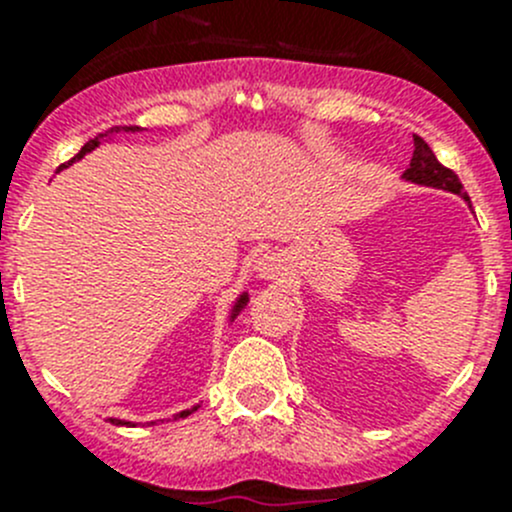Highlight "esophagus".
Masks as SVG:
<instances>
[{"instance_id": "obj_1", "label": "esophagus", "mask_w": 512, "mask_h": 512, "mask_svg": "<svg viewBox=\"0 0 512 512\" xmlns=\"http://www.w3.org/2000/svg\"><path fill=\"white\" fill-rule=\"evenodd\" d=\"M285 260L277 255H262L260 262H257L255 267V275L260 277V280L265 282H272V280H280L282 275H285Z\"/></svg>"}]
</instances>
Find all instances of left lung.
<instances>
[{"label":"left lung","mask_w":512,"mask_h":512,"mask_svg":"<svg viewBox=\"0 0 512 512\" xmlns=\"http://www.w3.org/2000/svg\"><path fill=\"white\" fill-rule=\"evenodd\" d=\"M401 178L406 183L421 185V188H436V190H446V193L461 195L466 200V205L471 208V198L463 190L461 180L453 170H448L446 165L438 163V158L433 156V151L428 148V143L423 141L421 136H414V158H411V165L404 170Z\"/></svg>","instance_id":"left-lung-1"}]
</instances>
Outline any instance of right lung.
I'll use <instances>...</instances> for the list:
<instances>
[{"label": "right lung", "mask_w": 512, "mask_h": 512, "mask_svg": "<svg viewBox=\"0 0 512 512\" xmlns=\"http://www.w3.org/2000/svg\"><path fill=\"white\" fill-rule=\"evenodd\" d=\"M138 131H143V128H138V126H116V128H111V131H106V133H98V136L91 138V141L86 143V146L81 148V151L76 153V156L71 158L69 163L61 165L59 170H64V168H69V165H74L76 160H81V158L86 156V153H91V151H96V148H101L103 143H113V141H116V136H121V133H123V136H128V133H138ZM247 302H250V294H247V292L237 294L235 302H232V307H230V314H227V324H232V322H235V319H237V314L245 312ZM198 406H200V404L190 406V409H185V411H178V414H173L170 418H173V421H178V418L190 416V414H193V411H198ZM108 421L116 423V426H136V423L126 421V418H108ZM151 423H156V421H151Z\"/></svg>", "instance_id": "obj_1"}]
</instances>
